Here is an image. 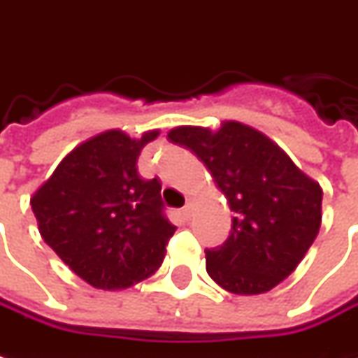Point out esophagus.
Returning a JSON list of instances; mask_svg holds the SVG:
<instances>
[{
	"label": "esophagus",
	"mask_w": 358,
	"mask_h": 358,
	"mask_svg": "<svg viewBox=\"0 0 358 358\" xmlns=\"http://www.w3.org/2000/svg\"><path fill=\"white\" fill-rule=\"evenodd\" d=\"M182 217H184V219H189V217H192V205L189 203H186L184 205V207H182Z\"/></svg>",
	"instance_id": "obj_1"
}]
</instances>
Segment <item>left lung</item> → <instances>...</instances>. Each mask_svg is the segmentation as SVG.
Returning a JSON list of instances; mask_svg holds the SVG:
<instances>
[{
    "mask_svg": "<svg viewBox=\"0 0 358 358\" xmlns=\"http://www.w3.org/2000/svg\"><path fill=\"white\" fill-rule=\"evenodd\" d=\"M172 143L196 155L234 211L231 236L205 250L215 283L234 294H262L299 267L322 224V187L279 145L254 127L178 126Z\"/></svg>",
    "mask_w": 358,
    "mask_h": 358,
    "instance_id": "obj_1",
    "label": "left lung"
}]
</instances>
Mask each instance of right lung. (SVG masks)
Masks as SVG:
<instances>
[{"label":"right lung","mask_w":358,"mask_h":358,"mask_svg":"<svg viewBox=\"0 0 358 358\" xmlns=\"http://www.w3.org/2000/svg\"><path fill=\"white\" fill-rule=\"evenodd\" d=\"M159 129L139 139L108 129L79 143L32 194L40 236L85 283L118 291L161 267L176 227L162 213L161 182L137 159Z\"/></svg>","instance_id":"obj_1"}]
</instances>
